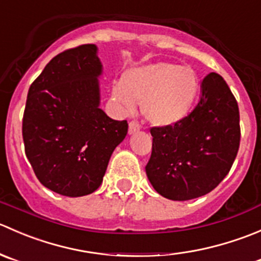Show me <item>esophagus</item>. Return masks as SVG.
<instances>
[{"mask_svg": "<svg viewBox=\"0 0 261 261\" xmlns=\"http://www.w3.org/2000/svg\"><path fill=\"white\" fill-rule=\"evenodd\" d=\"M139 130V125L136 122H130L128 127V134H134Z\"/></svg>", "mask_w": 261, "mask_h": 261, "instance_id": "esophagus-1", "label": "esophagus"}]
</instances>
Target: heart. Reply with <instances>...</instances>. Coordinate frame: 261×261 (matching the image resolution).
<instances>
[{
    "instance_id": "b5f03b06",
    "label": "heart",
    "mask_w": 261,
    "mask_h": 261,
    "mask_svg": "<svg viewBox=\"0 0 261 261\" xmlns=\"http://www.w3.org/2000/svg\"><path fill=\"white\" fill-rule=\"evenodd\" d=\"M200 89L195 69L171 62H154L132 67L113 84L112 99L122 114H130L136 101L151 125L179 124L192 112Z\"/></svg>"
}]
</instances>
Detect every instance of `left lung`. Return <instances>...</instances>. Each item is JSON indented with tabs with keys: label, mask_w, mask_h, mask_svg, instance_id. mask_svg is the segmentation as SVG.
Listing matches in <instances>:
<instances>
[{
	"label": "left lung",
	"mask_w": 261,
	"mask_h": 261,
	"mask_svg": "<svg viewBox=\"0 0 261 261\" xmlns=\"http://www.w3.org/2000/svg\"><path fill=\"white\" fill-rule=\"evenodd\" d=\"M152 153L146 174L153 189L171 200L212 192L226 177L240 146V113L228 85L207 74L193 112L179 124L151 128Z\"/></svg>",
	"instance_id": "left-lung-1"
}]
</instances>
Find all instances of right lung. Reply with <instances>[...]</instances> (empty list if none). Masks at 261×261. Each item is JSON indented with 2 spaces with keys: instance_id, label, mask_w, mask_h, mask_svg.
<instances>
[{
  "instance_id": "obj_1",
  "label": "right lung",
  "mask_w": 261,
  "mask_h": 261,
  "mask_svg": "<svg viewBox=\"0 0 261 261\" xmlns=\"http://www.w3.org/2000/svg\"><path fill=\"white\" fill-rule=\"evenodd\" d=\"M102 64L95 44L59 53L30 86L22 119L25 153L45 188L84 197L101 185L127 120L100 109Z\"/></svg>"
}]
</instances>
